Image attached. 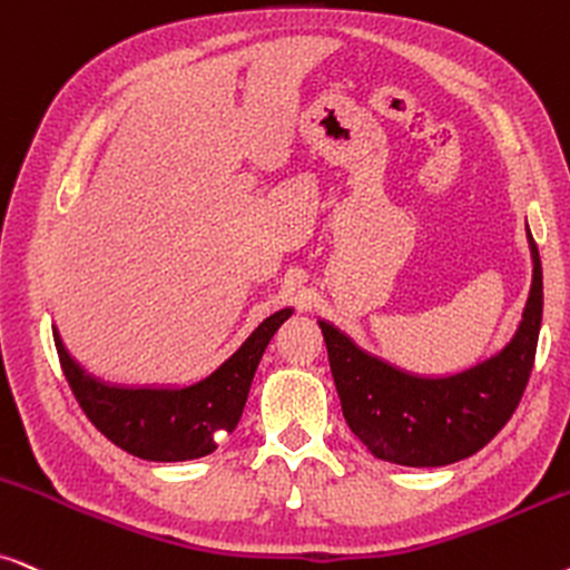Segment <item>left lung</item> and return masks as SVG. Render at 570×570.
Returning a JSON list of instances; mask_svg holds the SVG:
<instances>
[{
    "label": "left lung",
    "mask_w": 570,
    "mask_h": 570,
    "mask_svg": "<svg viewBox=\"0 0 570 570\" xmlns=\"http://www.w3.org/2000/svg\"><path fill=\"white\" fill-rule=\"evenodd\" d=\"M531 287L513 337L453 374H416L368 353L327 320L322 327L332 380L351 432L380 461L448 465L482 450L519 405L542 324V262L527 225Z\"/></svg>",
    "instance_id": "8db88e82"
}]
</instances>
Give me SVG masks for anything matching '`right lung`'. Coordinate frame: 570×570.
Instances as JSON below:
<instances>
[{
  "mask_svg": "<svg viewBox=\"0 0 570 570\" xmlns=\"http://www.w3.org/2000/svg\"><path fill=\"white\" fill-rule=\"evenodd\" d=\"M293 312V306L277 308L214 372L188 384L107 382L72 356L57 324L51 332L62 372L96 430L125 453L173 463L214 453L219 440L238 426L258 361Z\"/></svg>",
  "mask_w": 570,
  "mask_h": 570,
  "instance_id": "right-lung-1",
  "label": "right lung"
}]
</instances>
